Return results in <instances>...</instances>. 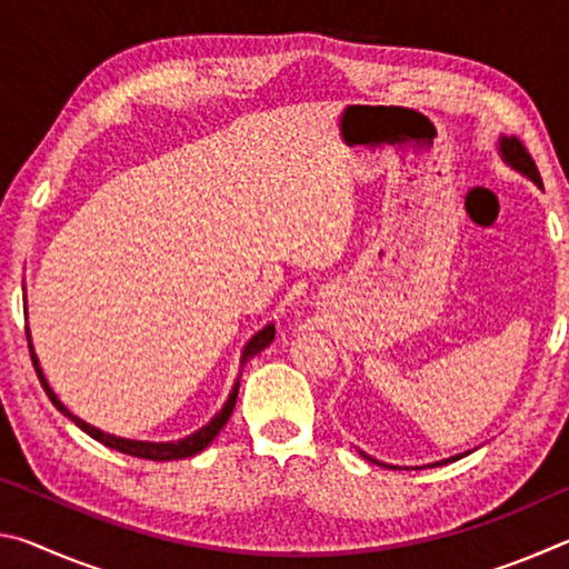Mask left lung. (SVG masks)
<instances>
[{
  "instance_id": "8db88e82",
  "label": "left lung",
  "mask_w": 569,
  "mask_h": 569,
  "mask_svg": "<svg viewBox=\"0 0 569 569\" xmlns=\"http://www.w3.org/2000/svg\"><path fill=\"white\" fill-rule=\"evenodd\" d=\"M497 150H499V158L505 160V166H509L512 170H517L519 176H525V178H529L535 182L537 188H542V178H539V172H537V166H535V160L529 158V152L525 150V146L522 142H519L517 138H507V134H499V140H497ZM359 455L363 457V459H369V461H373V465H381V467H391V469H401V467H393V465H387V461H379V459H373V457H369L366 455V451H359ZM469 451H461V455H457V457H449V459H439V461H431V465H427V467H441V465H449V461H457V459H461V457H467Z\"/></svg>"
}]
</instances>
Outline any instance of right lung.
I'll return each instance as SVG.
<instances>
[{"instance_id":"obj_1","label":"right lung","mask_w":569,"mask_h":569,"mask_svg":"<svg viewBox=\"0 0 569 569\" xmlns=\"http://www.w3.org/2000/svg\"><path fill=\"white\" fill-rule=\"evenodd\" d=\"M24 319H27V311H24ZM276 339V326L273 323H266L261 331L253 333L248 339V343L243 346V353H240V371H238V379L233 383V389H230L228 393V401L223 403V409H220L213 419H210L206 427H200L198 431H192V435L182 437L178 441H140V439H124V437H114V435H108V431H102L98 427H92V423H88L84 419L77 417V413H72L70 409L64 407V403L60 401V397H57L54 389L50 387V381H47L42 366H40V359H37L34 353V346H32V333H30V326H27V341H30V353H32V363H34V371L37 377H40L42 381V389L47 391V397H50V401L57 407V411H62L67 419H72L77 427H80L84 435H90L92 439H98L100 445L110 447L114 451H122V455H130V457H140V459H152V461H170V459H186V457H192L198 455V451H203L210 441H213L218 437V431L226 427L230 413H233L236 409V399H238V387H240V373H243V366L253 359L256 353H261L266 346H271V341Z\"/></svg>"}]
</instances>
